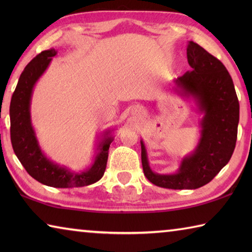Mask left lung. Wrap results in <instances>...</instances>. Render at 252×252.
Instances as JSON below:
<instances>
[{
	"instance_id": "1",
	"label": "left lung",
	"mask_w": 252,
	"mask_h": 252,
	"mask_svg": "<svg viewBox=\"0 0 252 252\" xmlns=\"http://www.w3.org/2000/svg\"><path fill=\"white\" fill-rule=\"evenodd\" d=\"M187 58L191 71L174 81V91L192 96L200 112L204 113L197 148L181 161L176 173L159 174L150 169L141 141L144 176L153 185L174 190L198 189L220 172L236 147L239 123L237 93L222 62L192 41L188 44Z\"/></svg>"
}]
</instances>
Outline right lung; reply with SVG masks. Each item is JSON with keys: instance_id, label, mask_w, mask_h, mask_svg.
I'll return each instance as SVG.
<instances>
[{"instance_id": "right-lung-1", "label": "right lung", "mask_w": 252, "mask_h": 252, "mask_svg": "<svg viewBox=\"0 0 252 252\" xmlns=\"http://www.w3.org/2000/svg\"><path fill=\"white\" fill-rule=\"evenodd\" d=\"M55 54L57 51L54 49L37 54L20 75L10 104L12 147L24 169L36 181L53 188L85 187L99 181L103 177L109 148L113 140L112 136L109 135L110 131L105 132L103 140L99 143L97 153L91 168L83 172L75 173L53 163L44 156L31 123L30 104L33 88L40 76L44 73Z\"/></svg>"}]
</instances>
